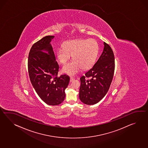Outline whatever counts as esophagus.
Returning <instances> with one entry per match:
<instances>
[{
  "mask_svg": "<svg viewBox=\"0 0 148 148\" xmlns=\"http://www.w3.org/2000/svg\"><path fill=\"white\" fill-rule=\"evenodd\" d=\"M74 79H73V77H70V82H72Z\"/></svg>",
  "mask_w": 148,
  "mask_h": 148,
  "instance_id": "34e87169",
  "label": "esophagus"
}]
</instances>
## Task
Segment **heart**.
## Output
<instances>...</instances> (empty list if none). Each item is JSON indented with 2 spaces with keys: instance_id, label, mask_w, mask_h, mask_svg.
<instances>
[{
  "instance_id": "b5f03b06",
  "label": "heart",
  "mask_w": 148,
  "mask_h": 148,
  "mask_svg": "<svg viewBox=\"0 0 148 148\" xmlns=\"http://www.w3.org/2000/svg\"><path fill=\"white\" fill-rule=\"evenodd\" d=\"M99 46L93 39L71 40L64 43L57 50V56L59 62L65 64L72 56V62L66 64L62 72L69 75H75L81 69H88L93 66L98 53Z\"/></svg>"
}]
</instances>
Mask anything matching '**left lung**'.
<instances>
[{
    "label": "left lung",
    "instance_id": "left-lung-1",
    "mask_svg": "<svg viewBox=\"0 0 148 148\" xmlns=\"http://www.w3.org/2000/svg\"><path fill=\"white\" fill-rule=\"evenodd\" d=\"M101 55L94 66L80 78L79 97L84 103L91 105L99 102L108 91L115 71V57L108 43L104 42Z\"/></svg>",
    "mask_w": 148,
    "mask_h": 148
}]
</instances>
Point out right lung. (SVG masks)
Wrapping results in <instances>:
<instances>
[{"label":"right lung","instance_id":"1","mask_svg":"<svg viewBox=\"0 0 148 148\" xmlns=\"http://www.w3.org/2000/svg\"><path fill=\"white\" fill-rule=\"evenodd\" d=\"M54 36H45L32 46L27 67L30 81L37 94L49 105L60 104L65 98V90L69 85V76H58L59 67L50 42ZM43 49L49 51L43 53Z\"/></svg>","mask_w":148,"mask_h":148}]
</instances>
